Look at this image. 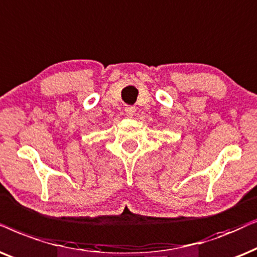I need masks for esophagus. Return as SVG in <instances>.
I'll use <instances>...</instances> for the list:
<instances>
[{
	"instance_id": "esophagus-1",
	"label": "esophagus",
	"mask_w": 257,
	"mask_h": 257,
	"mask_svg": "<svg viewBox=\"0 0 257 257\" xmlns=\"http://www.w3.org/2000/svg\"><path fill=\"white\" fill-rule=\"evenodd\" d=\"M135 112H136V107H133V106H126V107H125L126 115L133 116V114H135Z\"/></svg>"
}]
</instances>
